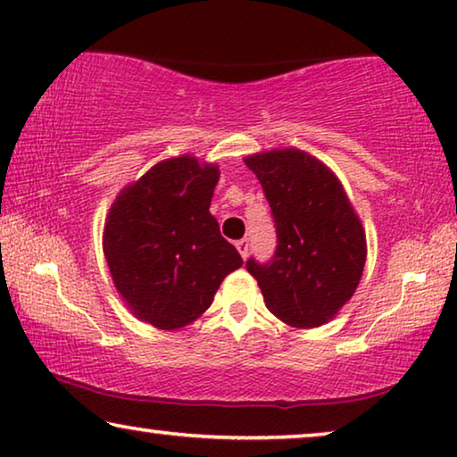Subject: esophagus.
<instances>
[{"mask_svg":"<svg viewBox=\"0 0 457 457\" xmlns=\"http://www.w3.org/2000/svg\"><path fill=\"white\" fill-rule=\"evenodd\" d=\"M236 248H237V252H240L242 258H246V256H248V248H250V244H248L246 237H242V240H237V242H236Z\"/></svg>","mask_w":457,"mask_h":457,"instance_id":"34e87169","label":"esophagus"}]
</instances>
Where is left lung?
I'll list each match as a JSON object with an SVG mask.
<instances>
[{"instance_id": "1", "label": "left lung", "mask_w": 457, "mask_h": 457, "mask_svg": "<svg viewBox=\"0 0 457 457\" xmlns=\"http://www.w3.org/2000/svg\"><path fill=\"white\" fill-rule=\"evenodd\" d=\"M277 228L269 262L248 258L264 303L295 328H316L355 294L365 267V231L335 172L299 149L248 155Z\"/></svg>"}]
</instances>
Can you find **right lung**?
<instances>
[{
  "label": "right lung",
  "instance_id": "1",
  "mask_svg": "<svg viewBox=\"0 0 457 457\" xmlns=\"http://www.w3.org/2000/svg\"><path fill=\"white\" fill-rule=\"evenodd\" d=\"M220 168L190 155L155 163L112 203L104 256L129 310L160 330L199 318L244 261L209 213Z\"/></svg>",
  "mask_w": 457,
  "mask_h": 457
}]
</instances>
